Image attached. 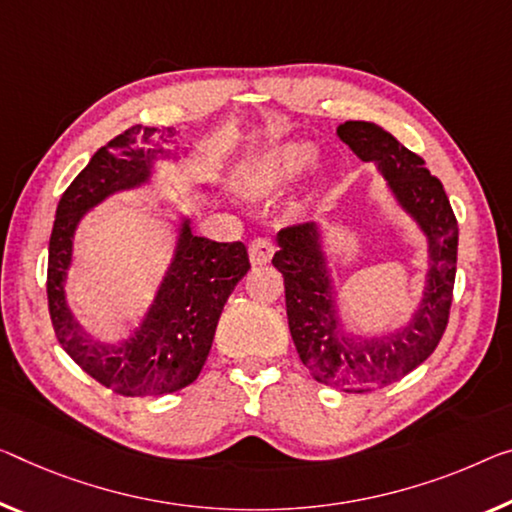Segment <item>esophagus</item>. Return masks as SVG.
Instances as JSON below:
<instances>
[{
	"mask_svg": "<svg viewBox=\"0 0 512 512\" xmlns=\"http://www.w3.org/2000/svg\"><path fill=\"white\" fill-rule=\"evenodd\" d=\"M274 242L270 238H256L249 245V261L254 265H265L272 261Z\"/></svg>",
	"mask_w": 512,
	"mask_h": 512,
	"instance_id": "esophagus-1",
	"label": "esophagus"
}]
</instances>
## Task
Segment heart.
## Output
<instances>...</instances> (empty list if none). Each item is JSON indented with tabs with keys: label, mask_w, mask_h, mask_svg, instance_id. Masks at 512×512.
Returning <instances> with one entry per match:
<instances>
[{
	"label": "heart",
	"mask_w": 512,
	"mask_h": 512,
	"mask_svg": "<svg viewBox=\"0 0 512 512\" xmlns=\"http://www.w3.org/2000/svg\"><path fill=\"white\" fill-rule=\"evenodd\" d=\"M316 146L309 141H286L274 146L261 160V178L265 185L281 187L300 178L316 162Z\"/></svg>",
	"instance_id": "1"
}]
</instances>
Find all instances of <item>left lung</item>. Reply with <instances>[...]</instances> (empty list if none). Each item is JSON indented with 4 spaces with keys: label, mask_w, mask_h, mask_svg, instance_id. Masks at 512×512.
Wrapping results in <instances>:
<instances>
[{
    "label": "left lung",
    "mask_w": 512,
    "mask_h": 512,
    "mask_svg": "<svg viewBox=\"0 0 512 512\" xmlns=\"http://www.w3.org/2000/svg\"><path fill=\"white\" fill-rule=\"evenodd\" d=\"M338 137L364 162H375L389 187L428 238L430 272L423 304L412 325L380 341L345 338L338 327L332 286L313 224H293L279 231V251L272 263L283 274L288 327L300 359L313 380L343 391H368L398 382L423 364L442 341L451 316L458 219L439 178L380 125L345 121Z\"/></svg>",
    "instance_id": "8db88e82"
}]
</instances>
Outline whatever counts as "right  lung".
Wrapping results in <instances>:
<instances>
[{
  "label": "right lung",
  "mask_w": 512,
  "mask_h": 512,
  "mask_svg": "<svg viewBox=\"0 0 512 512\" xmlns=\"http://www.w3.org/2000/svg\"><path fill=\"white\" fill-rule=\"evenodd\" d=\"M174 128L132 125L107 141L61 194L47 256V309L61 348L102 387L121 396H162L192 384L206 364L222 309L249 272L242 242L196 238L180 229L174 263L135 336L102 345L82 332L66 306L75 226L105 196L141 185Z\"/></svg>",
  "instance_id": "1"
}]
</instances>
